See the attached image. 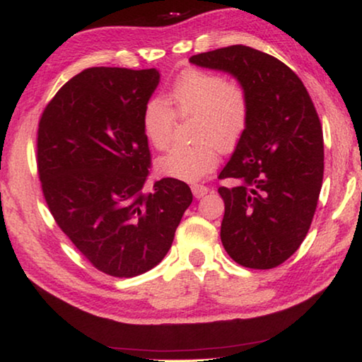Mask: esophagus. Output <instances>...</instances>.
<instances>
[{"instance_id":"34e87169","label":"esophagus","mask_w":362,"mask_h":362,"mask_svg":"<svg viewBox=\"0 0 362 362\" xmlns=\"http://www.w3.org/2000/svg\"><path fill=\"white\" fill-rule=\"evenodd\" d=\"M192 192L194 194V198H202L209 192V188L206 185H202V183H194V185H192Z\"/></svg>"}]
</instances>
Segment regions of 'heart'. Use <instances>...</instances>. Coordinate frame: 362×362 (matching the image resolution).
Listing matches in <instances>:
<instances>
[{"label":"heart","mask_w":362,"mask_h":362,"mask_svg":"<svg viewBox=\"0 0 362 362\" xmlns=\"http://www.w3.org/2000/svg\"><path fill=\"white\" fill-rule=\"evenodd\" d=\"M175 116H193V143L175 145L158 160L160 174L198 182L216 169L219 150L230 151L243 139L251 119V96L240 80L204 69H187L172 82L165 100L150 98L141 111L143 134L156 150L174 136Z\"/></svg>","instance_id":"heart-1"}]
</instances>
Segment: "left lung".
Instances as JSON below:
<instances>
[{
    "label": "left lung",
    "instance_id": "obj_1",
    "mask_svg": "<svg viewBox=\"0 0 362 362\" xmlns=\"http://www.w3.org/2000/svg\"><path fill=\"white\" fill-rule=\"evenodd\" d=\"M190 62L237 77L251 96V119L219 187L221 240L243 267L274 269L300 248L324 177L322 125L301 78L282 61L243 45L194 54Z\"/></svg>",
    "mask_w": 362,
    "mask_h": 362
}]
</instances>
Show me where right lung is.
Segmentation results:
<instances>
[{"label":"right lung","mask_w":362,"mask_h":362,"mask_svg":"<svg viewBox=\"0 0 362 362\" xmlns=\"http://www.w3.org/2000/svg\"><path fill=\"white\" fill-rule=\"evenodd\" d=\"M156 69L90 67L57 90L38 122L37 169L51 216L91 266L129 279L163 261L193 202L185 182L150 179L141 111Z\"/></svg>","instance_id":"1"}]
</instances>
